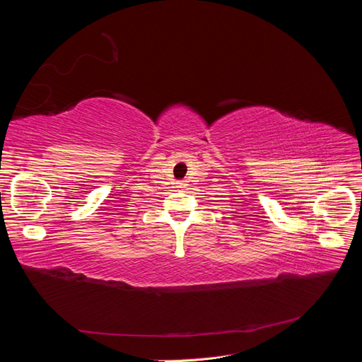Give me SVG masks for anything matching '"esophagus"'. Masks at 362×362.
Here are the masks:
<instances>
[{"label": "esophagus", "instance_id": "esophagus-1", "mask_svg": "<svg viewBox=\"0 0 362 362\" xmlns=\"http://www.w3.org/2000/svg\"><path fill=\"white\" fill-rule=\"evenodd\" d=\"M185 185H187V182H185V181H180V182H178V187H180V189H184Z\"/></svg>", "mask_w": 362, "mask_h": 362}]
</instances>
